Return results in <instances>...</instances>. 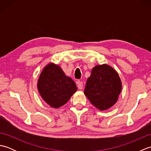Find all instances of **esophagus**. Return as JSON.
Here are the masks:
<instances>
[{"label":"esophagus","mask_w":151,"mask_h":151,"mask_svg":"<svg viewBox=\"0 0 151 151\" xmlns=\"http://www.w3.org/2000/svg\"><path fill=\"white\" fill-rule=\"evenodd\" d=\"M77 86L79 89H82L83 88V83L81 81H78L77 82Z\"/></svg>","instance_id":"obj_1"}]
</instances>
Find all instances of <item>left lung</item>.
<instances>
[{
  "instance_id": "1",
  "label": "left lung",
  "mask_w": 151,
  "mask_h": 151,
  "mask_svg": "<svg viewBox=\"0 0 151 151\" xmlns=\"http://www.w3.org/2000/svg\"><path fill=\"white\" fill-rule=\"evenodd\" d=\"M121 88V81L116 70L103 64L92 69L84 94L95 107L106 110L116 103Z\"/></svg>"
}]
</instances>
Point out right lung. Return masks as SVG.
<instances>
[{
    "label": "right lung",
    "mask_w": 151,
    "mask_h": 151,
    "mask_svg": "<svg viewBox=\"0 0 151 151\" xmlns=\"http://www.w3.org/2000/svg\"><path fill=\"white\" fill-rule=\"evenodd\" d=\"M37 89L45 102L51 107L58 108L67 103L77 88L75 82L65 75L60 66L50 63L44 67L40 74Z\"/></svg>",
    "instance_id": "obj_1"
}]
</instances>
